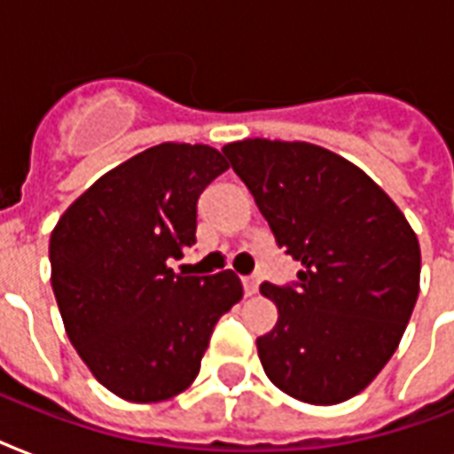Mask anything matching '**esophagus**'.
Instances as JSON below:
<instances>
[{
  "instance_id": "obj_1",
  "label": "esophagus",
  "mask_w": 454,
  "mask_h": 454,
  "mask_svg": "<svg viewBox=\"0 0 454 454\" xmlns=\"http://www.w3.org/2000/svg\"><path fill=\"white\" fill-rule=\"evenodd\" d=\"M242 287H245V294L252 297V294H256V290H259V278L256 276L242 278Z\"/></svg>"
}]
</instances>
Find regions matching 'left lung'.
I'll return each mask as SVG.
<instances>
[{
    "instance_id": "8db88e82",
    "label": "left lung",
    "mask_w": 454,
    "mask_h": 454,
    "mask_svg": "<svg viewBox=\"0 0 454 454\" xmlns=\"http://www.w3.org/2000/svg\"><path fill=\"white\" fill-rule=\"evenodd\" d=\"M278 247L301 262L292 285H262L276 327L256 339L263 372L310 405L360 394L398 348L419 294L422 254L394 200L344 157L303 141L221 148Z\"/></svg>"
}]
</instances>
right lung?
<instances>
[{"label": "right lung", "instance_id": "add662e5", "mask_svg": "<svg viewBox=\"0 0 454 454\" xmlns=\"http://www.w3.org/2000/svg\"><path fill=\"white\" fill-rule=\"evenodd\" d=\"M228 169L202 144H160L103 174L60 216L49 242L51 287L80 358L131 403L191 387L214 325L242 299L233 270L176 276L195 245L198 198Z\"/></svg>", "mask_w": 454, "mask_h": 454}]
</instances>
